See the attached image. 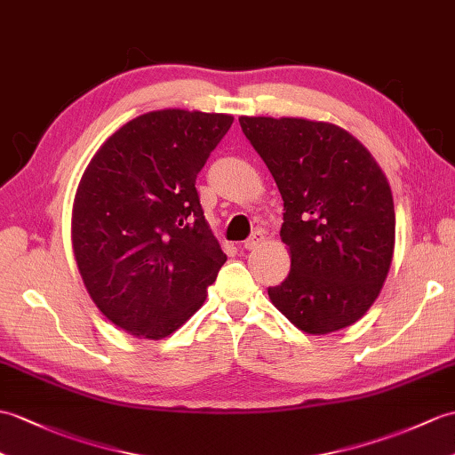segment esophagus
Returning <instances> with one entry per match:
<instances>
[{"label": "esophagus", "mask_w": 455, "mask_h": 455, "mask_svg": "<svg viewBox=\"0 0 455 455\" xmlns=\"http://www.w3.org/2000/svg\"><path fill=\"white\" fill-rule=\"evenodd\" d=\"M263 240H266V232H263V230H253L251 236L244 242V248L246 250H256L259 244H263Z\"/></svg>", "instance_id": "1"}]
</instances>
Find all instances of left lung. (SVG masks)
I'll return each instance as SVG.
<instances>
[{
    "label": "left lung",
    "mask_w": 455,
    "mask_h": 455,
    "mask_svg": "<svg viewBox=\"0 0 455 455\" xmlns=\"http://www.w3.org/2000/svg\"><path fill=\"white\" fill-rule=\"evenodd\" d=\"M283 197L289 277L267 294L299 330L353 325L378 299L392 266L395 211L387 178L366 147L335 124L240 116Z\"/></svg>",
    "instance_id": "1"
}]
</instances>
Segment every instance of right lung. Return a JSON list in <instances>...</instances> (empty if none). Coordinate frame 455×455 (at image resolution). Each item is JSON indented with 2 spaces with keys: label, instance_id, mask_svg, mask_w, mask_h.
<instances>
[{
  "label": "right lung",
  "instance_id": "add662e5",
  "mask_svg": "<svg viewBox=\"0 0 455 455\" xmlns=\"http://www.w3.org/2000/svg\"><path fill=\"white\" fill-rule=\"evenodd\" d=\"M230 114L166 108L112 133L73 199L71 244L97 308L122 330L163 339L202 308L227 256L196 178Z\"/></svg>",
  "mask_w": 455,
  "mask_h": 455
}]
</instances>
